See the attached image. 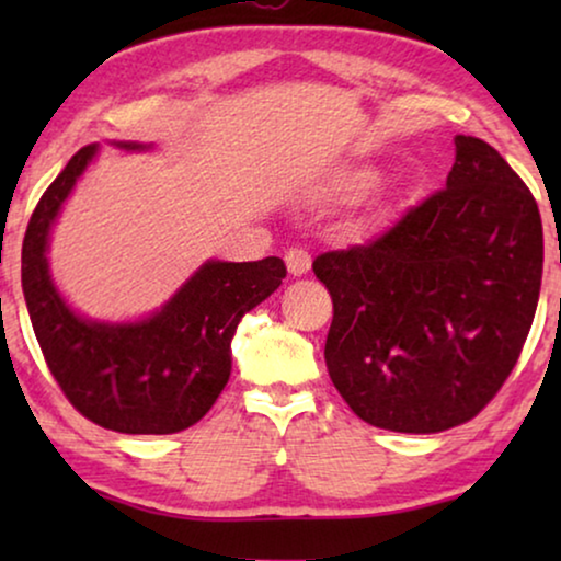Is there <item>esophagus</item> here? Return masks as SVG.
<instances>
[{"label":"esophagus","mask_w":561,"mask_h":561,"mask_svg":"<svg viewBox=\"0 0 561 561\" xmlns=\"http://www.w3.org/2000/svg\"><path fill=\"white\" fill-rule=\"evenodd\" d=\"M286 267L290 275H304L311 267V255L304 248H290L286 252Z\"/></svg>","instance_id":"34e87169"}]
</instances>
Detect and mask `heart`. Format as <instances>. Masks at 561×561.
I'll use <instances>...</instances> for the list:
<instances>
[{
	"label": "heart",
	"mask_w": 561,
	"mask_h": 561,
	"mask_svg": "<svg viewBox=\"0 0 561 561\" xmlns=\"http://www.w3.org/2000/svg\"><path fill=\"white\" fill-rule=\"evenodd\" d=\"M363 186H365V179H352V181L347 183L350 191H359Z\"/></svg>",
	"instance_id": "obj_1"
}]
</instances>
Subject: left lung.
I'll return each mask as SVG.
<instances>
[{
    "label": "left lung",
    "mask_w": 561,
    "mask_h": 561,
    "mask_svg": "<svg viewBox=\"0 0 561 561\" xmlns=\"http://www.w3.org/2000/svg\"><path fill=\"white\" fill-rule=\"evenodd\" d=\"M311 267L332 296L340 396L373 426L436 434L478 416L518 363L541 290L539 206L501 152L457 135L447 186Z\"/></svg>",
    "instance_id": "8db88e82"
}]
</instances>
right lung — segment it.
<instances>
[{
	"label": "right lung",
	"instance_id": "right-lung-1",
	"mask_svg": "<svg viewBox=\"0 0 561 561\" xmlns=\"http://www.w3.org/2000/svg\"><path fill=\"white\" fill-rule=\"evenodd\" d=\"M122 148H140L122 142ZM87 145L45 188L22 242V290L45 365L81 416L119 434H175L206 416L229 380V342L250 309L265 301L286 265L206 263L165 309L140 324H94L64 304L48 275L53 219L94 158Z\"/></svg>",
	"mask_w": 561,
	"mask_h": 561
}]
</instances>
